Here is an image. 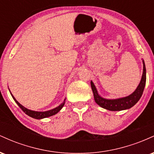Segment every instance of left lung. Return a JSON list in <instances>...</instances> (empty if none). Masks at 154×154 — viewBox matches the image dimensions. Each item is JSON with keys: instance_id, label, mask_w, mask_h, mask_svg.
Segmentation results:
<instances>
[{"instance_id": "left-lung-1", "label": "left lung", "mask_w": 154, "mask_h": 154, "mask_svg": "<svg viewBox=\"0 0 154 154\" xmlns=\"http://www.w3.org/2000/svg\"><path fill=\"white\" fill-rule=\"evenodd\" d=\"M143 62V72L142 78H141L140 82L139 85L137 86V89L135 90L134 93L128 96L125 97V98H119V99L114 100H109L105 99V98H101L99 95L98 94L96 88H95L93 82H91L92 91H93V95H94L95 101L98 105L103 109H108L110 111H122L125 110V109H130L136 104L140 98L142 96L143 93L145 85H146V66H145V63Z\"/></svg>"}]
</instances>
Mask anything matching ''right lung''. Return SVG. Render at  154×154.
<instances>
[{"mask_svg":"<svg viewBox=\"0 0 154 154\" xmlns=\"http://www.w3.org/2000/svg\"><path fill=\"white\" fill-rule=\"evenodd\" d=\"M11 95L12 97H13L14 100H15L16 103L18 104L19 106L21 108V109H22V110L24 111L26 114H27L28 116H31V117L34 118V119H43V118H46V117H48V116L55 115V114H57V113L59 112L61 109H62V107L63 106V105H64L65 103V100H64V101H63L61 105L59 106L58 107L55 108L54 109H52V110L47 111H35L29 110V109H27L26 108L23 106L22 105H21V104L19 103L17 100H16V98L14 97L13 95L11 94Z\"/></svg>","mask_w":154,"mask_h":154,"instance_id":"obj_1","label":"right lung"}]
</instances>
